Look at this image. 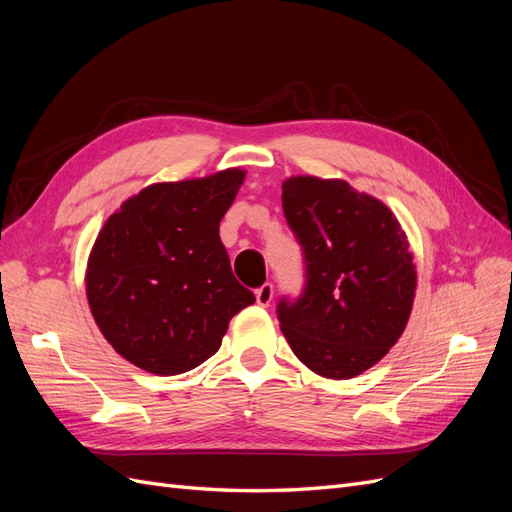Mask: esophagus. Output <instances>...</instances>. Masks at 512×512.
<instances>
[{"label":"esophagus","instance_id":"34e87169","mask_svg":"<svg viewBox=\"0 0 512 512\" xmlns=\"http://www.w3.org/2000/svg\"><path fill=\"white\" fill-rule=\"evenodd\" d=\"M273 301V284H262L258 290H256V303L260 307H267L269 303Z\"/></svg>","mask_w":512,"mask_h":512}]
</instances>
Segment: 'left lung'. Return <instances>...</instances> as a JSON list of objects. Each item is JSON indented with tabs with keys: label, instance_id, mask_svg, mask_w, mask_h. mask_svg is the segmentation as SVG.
Returning a JSON list of instances; mask_svg holds the SVG:
<instances>
[{
	"label": "left lung",
	"instance_id": "left-lung-1",
	"mask_svg": "<svg viewBox=\"0 0 512 512\" xmlns=\"http://www.w3.org/2000/svg\"><path fill=\"white\" fill-rule=\"evenodd\" d=\"M282 207L305 258V288L277 318L297 359L322 378L363 374L404 333L416 267L395 213L344 179L290 177Z\"/></svg>",
	"mask_w": 512,
	"mask_h": 512
}]
</instances>
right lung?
Instances as JSON below:
<instances>
[{
  "label": "right lung",
  "mask_w": 512,
  "mask_h": 512,
  "mask_svg": "<svg viewBox=\"0 0 512 512\" xmlns=\"http://www.w3.org/2000/svg\"><path fill=\"white\" fill-rule=\"evenodd\" d=\"M245 170L151 183L100 230L85 286L98 329L123 359L175 376L218 352L230 318L256 301L230 269L220 222Z\"/></svg>",
  "instance_id": "add662e5"
}]
</instances>
